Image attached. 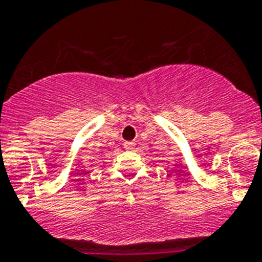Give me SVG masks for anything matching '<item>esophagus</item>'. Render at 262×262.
<instances>
[{"label": "esophagus", "mask_w": 262, "mask_h": 262, "mask_svg": "<svg viewBox=\"0 0 262 262\" xmlns=\"http://www.w3.org/2000/svg\"><path fill=\"white\" fill-rule=\"evenodd\" d=\"M134 147H136V142H133V141H126V142L124 143V148H125V150H133Z\"/></svg>", "instance_id": "34e87169"}]
</instances>
